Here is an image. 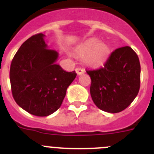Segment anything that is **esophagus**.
I'll list each match as a JSON object with an SVG mask.
<instances>
[{
	"mask_svg": "<svg viewBox=\"0 0 154 154\" xmlns=\"http://www.w3.org/2000/svg\"><path fill=\"white\" fill-rule=\"evenodd\" d=\"M75 72H76V73H77L79 75H82V73H84V72H85V71H84L82 69H81V68H76Z\"/></svg>",
	"mask_w": 154,
	"mask_h": 154,
	"instance_id": "obj_1",
	"label": "esophagus"
}]
</instances>
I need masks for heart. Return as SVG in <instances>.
I'll list each match as a JSON object with an SVG mask.
<instances>
[{"mask_svg": "<svg viewBox=\"0 0 154 154\" xmlns=\"http://www.w3.org/2000/svg\"><path fill=\"white\" fill-rule=\"evenodd\" d=\"M75 53L81 58H84V62L90 67H99L106 60L109 54L108 45L99 43L96 39H89L75 48Z\"/></svg>", "mask_w": 154, "mask_h": 154, "instance_id": "obj_1", "label": "heart"}]
</instances>
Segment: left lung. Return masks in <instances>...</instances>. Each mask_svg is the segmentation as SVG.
I'll return each mask as SVG.
<instances>
[{"label":"left lung","instance_id":"8db88e82","mask_svg":"<svg viewBox=\"0 0 154 154\" xmlns=\"http://www.w3.org/2000/svg\"><path fill=\"white\" fill-rule=\"evenodd\" d=\"M91 78L90 94L96 106L116 113L127 108L140 86V64L129 46L114 50L103 67L86 70Z\"/></svg>","mask_w":154,"mask_h":154}]
</instances>
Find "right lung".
Returning <instances> with one entry per match:
<instances>
[{
  "label": "right lung",
  "instance_id": "obj_1",
  "mask_svg": "<svg viewBox=\"0 0 154 154\" xmlns=\"http://www.w3.org/2000/svg\"><path fill=\"white\" fill-rule=\"evenodd\" d=\"M44 36L39 33L27 39L14 56L10 68L14 99L36 116H47L58 109L77 75L55 64L58 52L47 48Z\"/></svg>",
  "mask_w": 154,
  "mask_h": 154
}]
</instances>
